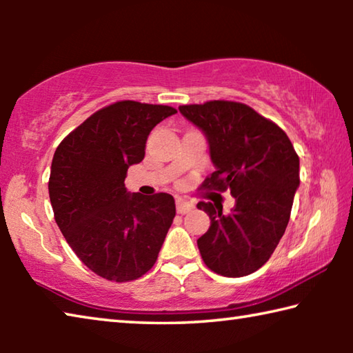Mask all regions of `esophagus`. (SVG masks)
I'll use <instances>...</instances> for the list:
<instances>
[{"instance_id":"34e87169","label":"esophagus","mask_w":353,"mask_h":353,"mask_svg":"<svg viewBox=\"0 0 353 353\" xmlns=\"http://www.w3.org/2000/svg\"><path fill=\"white\" fill-rule=\"evenodd\" d=\"M176 208H177V213H188L191 208H193V204H190V202H187L185 199H177L176 201Z\"/></svg>"}]
</instances>
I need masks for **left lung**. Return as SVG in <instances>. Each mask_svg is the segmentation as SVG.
<instances>
[{
  "label": "left lung",
  "instance_id": "obj_1",
  "mask_svg": "<svg viewBox=\"0 0 353 353\" xmlns=\"http://www.w3.org/2000/svg\"><path fill=\"white\" fill-rule=\"evenodd\" d=\"M179 112L202 130L214 171L202 188L230 190L235 205L201 201L210 227L198 240L205 265L224 277H243L270 260L288 225L299 187V157L276 123L232 101L181 105Z\"/></svg>",
  "mask_w": 353,
  "mask_h": 353
}]
</instances>
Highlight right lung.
<instances>
[{"mask_svg":"<svg viewBox=\"0 0 353 353\" xmlns=\"http://www.w3.org/2000/svg\"><path fill=\"white\" fill-rule=\"evenodd\" d=\"M170 105L119 101L93 113L57 146L48 190L56 223L81 261L113 282L146 274L176 216L168 193L124 187L128 168L145 159L146 140Z\"/></svg>","mask_w":353,"mask_h":353,"instance_id":"1","label":"right lung"}]
</instances>
